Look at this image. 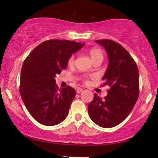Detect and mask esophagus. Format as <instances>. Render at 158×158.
I'll return each mask as SVG.
<instances>
[{
    "label": "esophagus",
    "instance_id": "esophagus-1",
    "mask_svg": "<svg viewBox=\"0 0 158 158\" xmlns=\"http://www.w3.org/2000/svg\"><path fill=\"white\" fill-rule=\"evenodd\" d=\"M83 90V89H81V88H78L77 89V93H78V94H80L81 91H82Z\"/></svg>",
    "mask_w": 158,
    "mask_h": 158
}]
</instances>
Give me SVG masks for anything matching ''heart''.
Segmentation results:
<instances>
[{"label": "heart", "instance_id": "b5f03b06", "mask_svg": "<svg viewBox=\"0 0 158 158\" xmlns=\"http://www.w3.org/2000/svg\"><path fill=\"white\" fill-rule=\"evenodd\" d=\"M89 54L93 61H95L97 60L102 61L103 56H104L103 52L99 48H92L89 51ZM74 61H75V57H74V56H71L68 59V64L73 65L74 64ZM85 81H87L86 79H85Z\"/></svg>", "mask_w": 158, "mask_h": 158}]
</instances>
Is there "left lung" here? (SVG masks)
<instances>
[{
  "label": "left lung",
  "mask_w": 158,
  "mask_h": 158,
  "mask_svg": "<svg viewBox=\"0 0 158 158\" xmlns=\"http://www.w3.org/2000/svg\"><path fill=\"white\" fill-rule=\"evenodd\" d=\"M106 49L108 66L103 76L102 86L108 85L104 99L94 94L88 104L90 118L102 128H112L131 113L139 97V71L136 62L122 45L112 40H97Z\"/></svg>",
  "instance_id": "left-lung-1"
}]
</instances>
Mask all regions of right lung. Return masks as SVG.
Masks as SVG:
<instances>
[{
  "label": "right lung",
  "instance_id": "obj_1",
  "mask_svg": "<svg viewBox=\"0 0 158 158\" xmlns=\"http://www.w3.org/2000/svg\"><path fill=\"white\" fill-rule=\"evenodd\" d=\"M85 44L68 40H48L32 50L23 61L19 91L29 113L44 126H55L66 118L76 90L59 89L56 74L65 70L68 59Z\"/></svg>",
  "mask_w": 158,
  "mask_h": 158
}]
</instances>
